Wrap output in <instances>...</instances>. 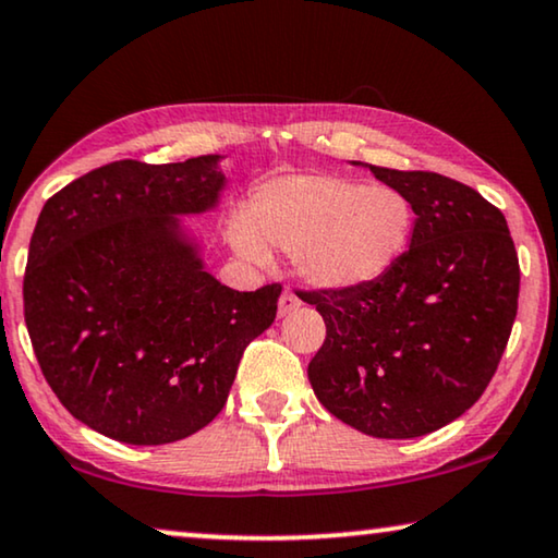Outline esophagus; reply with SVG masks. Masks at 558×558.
Masks as SVG:
<instances>
[{
  "mask_svg": "<svg viewBox=\"0 0 558 558\" xmlns=\"http://www.w3.org/2000/svg\"><path fill=\"white\" fill-rule=\"evenodd\" d=\"M299 296L292 292V289H284L279 296V317H287V314H292L294 310H299Z\"/></svg>",
  "mask_w": 558,
  "mask_h": 558,
  "instance_id": "34e87169",
  "label": "esophagus"
}]
</instances>
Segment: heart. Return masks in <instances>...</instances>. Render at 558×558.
Wrapping results in <instances>:
<instances>
[{
	"mask_svg": "<svg viewBox=\"0 0 558 558\" xmlns=\"http://www.w3.org/2000/svg\"><path fill=\"white\" fill-rule=\"evenodd\" d=\"M415 211L400 189L344 175H279L248 201V221L233 219L231 244L248 262L266 245L292 252L314 287L354 289L385 277L413 236Z\"/></svg>",
	"mask_w": 558,
	"mask_h": 558,
	"instance_id": "1",
	"label": "heart"
}]
</instances>
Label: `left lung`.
Segmentation results:
<instances>
[{
  "instance_id": "1",
  "label": "left lung",
  "mask_w": 558,
  "mask_h": 558,
  "mask_svg": "<svg viewBox=\"0 0 558 558\" xmlns=\"http://www.w3.org/2000/svg\"><path fill=\"white\" fill-rule=\"evenodd\" d=\"M415 211L410 248L354 289H296L327 325L310 362L329 413L373 438L453 423L486 390L519 310V254L506 216L471 185L369 166Z\"/></svg>"
}]
</instances>
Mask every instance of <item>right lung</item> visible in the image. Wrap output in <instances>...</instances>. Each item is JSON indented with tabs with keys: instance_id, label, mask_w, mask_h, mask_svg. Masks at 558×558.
<instances>
[{
	"instance_id": "1",
	"label": "right lung",
	"mask_w": 558,
	"mask_h": 558,
	"mask_svg": "<svg viewBox=\"0 0 558 558\" xmlns=\"http://www.w3.org/2000/svg\"><path fill=\"white\" fill-rule=\"evenodd\" d=\"M219 156L112 160L47 198L24 269V322L58 400L93 430L163 446L221 413L281 284L236 292L204 271L175 214L211 208Z\"/></svg>"
}]
</instances>
